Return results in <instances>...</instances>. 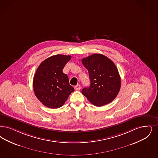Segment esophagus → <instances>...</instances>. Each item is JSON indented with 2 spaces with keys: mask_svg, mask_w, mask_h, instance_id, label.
I'll return each instance as SVG.
<instances>
[{
  "mask_svg": "<svg viewBox=\"0 0 158 158\" xmlns=\"http://www.w3.org/2000/svg\"><path fill=\"white\" fill-rule=\"evenodd\" d=\"M81 85H77L76 86H75V89L76 90H81Z\"/></svg>",
  "mask_w": 158,
  "mask_h": 158,
  "instance_id": "esophagus-1",
  "label": "esophagus"
}]
</instances>
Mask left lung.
Returning a JSON list of instances; mask_svg holds the SVG:
<instances>
[{"label": "left lung", "mask_w": 158, "mask_h": 158, "mask_svg": "<svg viewBox=\"0 0 158 158\" xmlns=\"http://www.w3.org/2000/svg\"><path fill=\"white\" fill-rule=\"evenodd\" d=\"M88 69L90 81L89 88H84L82 93L96 106L110 103L120 90V77L114 63L102 54H94L82 59Z\"/></svg>", "instance_id": "8db88e82"}]
</instances>
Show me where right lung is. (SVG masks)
Here are the masks:
<instances>
[{
  "mask_svg": "<svg viewBox=\"0 0 158 158\" xmlns=\"http://www.w3.org/2000/svg\"><path fill=\"white\" fill-rule=\"evenodd\" d=\"M71 59L70 55H56L40 64L35 74L33 87L36 98L46 107L56 109L63 106L74 91L68 76L62 72Z\"/></svg>",
  "mask_w": 158,
  "mask_h": 158,
  "instance_id": "right-lung-1",
  "label": "right lung"
}]
</instances>
